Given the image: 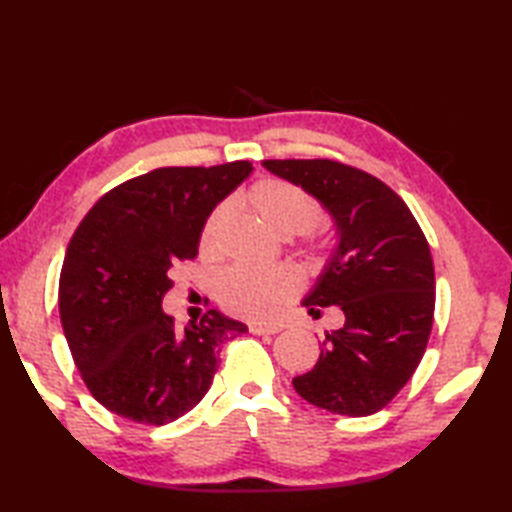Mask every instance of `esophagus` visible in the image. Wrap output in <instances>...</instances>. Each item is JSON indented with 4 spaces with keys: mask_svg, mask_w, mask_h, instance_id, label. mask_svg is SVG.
<instances>
[{
    "mask_svg": "<svg viewBox=\"0 0 512 512\" xmlns=\"http://www.w3.org/2000/svg\"><path fill=\"white\" fill-rule=\"evenodd\" d=\"M248 330H250V334H257V336L277 334L279 332V328H275V325H262V323H250Z\"/></svg>",
    "mask_w": 512,
    "mask_h": 512,
    "instance_id": "obj_1",
    "label": "esophagus"
}]
</instances>
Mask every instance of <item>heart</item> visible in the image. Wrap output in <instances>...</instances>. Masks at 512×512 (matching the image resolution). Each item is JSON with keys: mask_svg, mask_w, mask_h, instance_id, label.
Returning a JSON list of instances; mask_svg holds the SVG:
<instances>
[{"mask_svg": "<svg viewBox=\"0 0 512 512\" xmlns=\"http://www.w3.org/2000/svg\"><path fill=\"white\" fill-rule=\"evenodd\" d=\"M246 204L259 220L279 237L310 231L319 220V204L301 187L279 178H264L246 193ZM228 220V206L211 213L202 228V250L213 255L220 246V233ZM299 275L288 266L279 268H233L220 279L222 306L237 317L253 321H273L281 308L297 295Z\"/></svg>", "mask_w": 512, "mask_h": 512, "instance_id": "obj_1", "label": "heart"}]
</instances>
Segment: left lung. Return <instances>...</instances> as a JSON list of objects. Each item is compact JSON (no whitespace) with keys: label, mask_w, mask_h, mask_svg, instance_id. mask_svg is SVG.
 <instances>
[{"label":"left lung","mask_w":512,"mask_h":512,"mask_svg":"<svg viewBox=\"0 0 512 512\" xmlns=\"http://www.w3.org/2000/svg\"><path fill=\"white\" fill-rule=\"evenodd\" d=\"M330 213L336 244L301 301L310 314L336 306L343 328L325 334L319 361L292 378L310 405L361 418L383 409L416 372L436 308L427 239L385 182L334 160H264Z\"/></svg>","instance_id":"1"}]
</instances>
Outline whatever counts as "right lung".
I'll use <instances>...</instances> for the list:
<instances>
[{
	"label": "right lung",
	"mask_w": 512,
	"mask_h": 512,
	"mask_svg": "<svg viewBox=\"0 0 512 512\" xmlns=\"http://www.w3.org/2000/svg\"><path fill=\"white\" fill-rule=\"evenodd\" d=\"M250 171L248 160L149 171L105 193L74 231L59 279L63 334L90 394L116 416L178 420L209 391L220 345L248 332L220 310L178 332L162 297Z\"/></svg>",
	"instance_id": "add662e5"
}]
</instances>
